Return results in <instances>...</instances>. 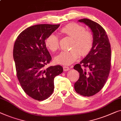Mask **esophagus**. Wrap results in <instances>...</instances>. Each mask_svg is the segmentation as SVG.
Returning <instances> with one entry per match:
<instances>
[{
	"label": "esophagus",
	"instance_id": "1",
	"mask_svg": "<svg viewBox=\"0 0 121 121\" xmlns=\"http://www.w3.org/2000/svg\"><path fill=\"white\" fill-rule=\"evenodd\" d=\"M63 69H64V70L65 71H67L69 69V67H67V66H64V67H63Z\"/></svg>",
	"mask_w": 121,
	"mask_h": 121
}]
</instances>
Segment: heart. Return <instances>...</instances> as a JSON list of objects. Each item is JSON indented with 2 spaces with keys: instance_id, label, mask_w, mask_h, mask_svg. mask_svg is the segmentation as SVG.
<instances>
[{
  "instance_id": "b5f03b06",
  "label": "heart",
  "mask_w": 121,
  "mask_h": 121,
  "mask_svg": "<svg viewBox=\"0 0 121 121\" xmlns=\"http://www.w3.org/2000/svg\"><path fill=\"white\" fill-rule=\"evenodd\" d=\"M61 33L73 38L72 49L63 51L55 58L57 64L69 65L77 60L79 55H86L91 52L93 45V37L84 27L77 23H72L66 25L61 30ZM46 45L52 52H56L59 48V40L55 34H52L46 39Z\"/></svg>"
}]
</instances>
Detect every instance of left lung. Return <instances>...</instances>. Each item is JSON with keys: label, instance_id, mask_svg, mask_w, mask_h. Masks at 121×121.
I'll return each instance as SVG.
<instances>
[{"label": "left lung", "instance_id": "1", "mask_svg": "<svg viewBox=\"0 0 121 121\" xmlns=\"http://www.w3.org/2000/svg\"><path fill=\"white\" fill-rule=\"evenodd\" d=\"M84 23L92 32L93 45L91 52L79 64L73 69L79 73L74 83L76 93L84 96H91L98 93L106 83L111 69V50L108 35L103 27L88 18L78 20ZM86 67V70L81 67Z\"/></svg>", "mask_w": 121, "mask_h": 121}]
</instances>
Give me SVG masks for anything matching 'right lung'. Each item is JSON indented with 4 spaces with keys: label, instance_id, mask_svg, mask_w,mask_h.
Instances as JSON below:
<instances>
[{
    "label": "right lung",
    "instance_id": "1",
    "mask_svg": "<svg viewBox=\"0 0 121 121\" xmlns=\"http://www.w3.org/2000/svg\"><path fill=\"white\" fill-rule=\"evenodd\" d=\"M59 26H30L18 35L13 46V57L20 85L28 96L38 101L47 99L52 94L54 78L64 71L60 65L44 67L52 60L45 40Z\"/></svg>",
    "mask_w": 121,
    "mask_h": 121
}]
</instances>
